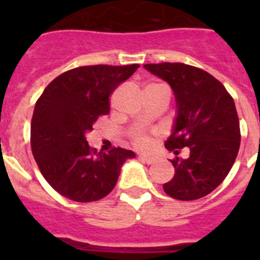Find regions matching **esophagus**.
Here are the masks:
<instances>
[{"label": "esophagus", "mask_w": 260, "mask_h": 260, "mask_svg": "<svg viewBox=\"0 0 260 260\" xmlns=\"http://www.w3.org/2000/svg\"><path fill=\"white\" fill-rule=\"evenodd\" d=\"M139 158L142 159L143 162H146L147 165H152V163H155V158H152V156H148V155H140Z\"/></svg>", "instance_id": "1"}]
</instances>
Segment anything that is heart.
Segmentation results:
<instances>
[{"mask_svg":"<svg viewBox=\"0 0 260 260\" xmlns=\"http://www.w3.org/2000/svg\"><path fill=\"white\" fill-rule=\"evenodd\" d=\"M159 86H165V85H156V83H152V85H148L146 89H151V87H159ZM155 136H158V131L151 129H134L129 134L131 142L134 143V146H136L138 148H148V147L152 144L154 142Z\"/></svg>","mask_w":260,"mask_h":260,"instance_id":"obj_1","label":"heart"}]
</instances>
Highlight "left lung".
<instances>
[{"mask_svg":"<svg viewBox=\"0 0 260 260\" xmlns=\"http://www.w3.org/2000/svg\"><path fill=\"white\" fill-rule=\"evenodd\" d=\"M169 82L177 100L178 116L165 146L189 156L171 160L175 173L163 185L170 197L193 201L212 193L234 166L240 147V125L234 98L209 73L185 63L144 64Z\"/></svg>","mask_w":260,"mask_h":260,"instance_id":"8db88e82","label":"left lung"}]
</instances>
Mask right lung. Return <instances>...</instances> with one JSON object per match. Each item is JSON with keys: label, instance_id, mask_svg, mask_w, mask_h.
<instances>
[{"label": "right lung", "instance_id": "add662e5", "mask_svg": "<svg viewBox=\"0 0 260 260\" xmlns=\"http://www.w3.org/2000/svg\"><path fill=\"white\" fill-rule=\"evenodd\" d=\"M139 64L81 66L63 73L44 89L30 121V147L40 173L63 197L98 201L113 190L132 151L90 148L86 132L110 110L109 98Z\"/></svg>", "mask_w": 260, "mask_h": 260}]
</instances>
